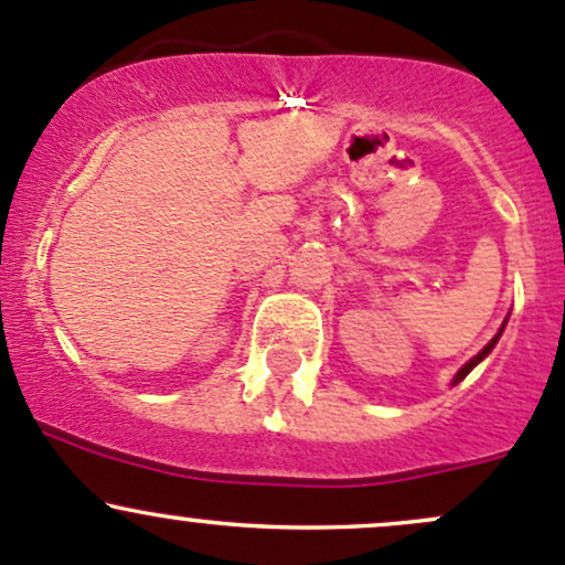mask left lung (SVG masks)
<instances>
[{"instance_id": "obj_1", "label": "left lung", "mask_w": 565, "mask_h": 565, "mask_svg": "<svg viewBox=\"0 0 565 565\" xmlns=\"http://www.w3.org/2000/svg\"><path fill=\"white\" fill-rule=\"evenodd\" d=\"M503 328H505V324H503ZM503 328H500V330H498V335H494V339H492V341H489V344H487V347H483V350H481V352H478V355H476V358H472V361H467V363H465V366H461V369H459V372H457V377H454V385H457V383H461V380H465V377H467V374H470V372H472V369H476V366H478V363H481V361H483V358H487V355H489V352H492V347H494V344H498V339H500V335H503Z\"/></svg>"}]
</instances>
